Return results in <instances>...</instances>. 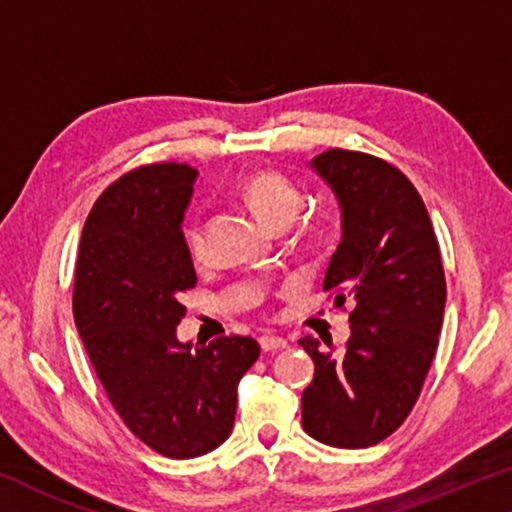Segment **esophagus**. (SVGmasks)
I'll list each match as a JSON object with an SVG mask.
<instances>
[{
	"mask_svg": "<svg viewBox=\"0 0 512 512\" xmlns=\"http://www.w3.org/2000/svg\"><path fill=\"white\" fill-rule=\"evenodd\" d=\"M259 348L264 352H278L287 348V341L283 336H262L259 338Z\"/></svg>",
	"mask_w": 512,
	"mask_h": 512,
	"instance_id": "1",
	"label": "esophagus"
}]
</instances>
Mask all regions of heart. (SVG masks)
<instances>
[{
    "label": "heart",
    "instance_id": "b5f03b06",
    "mask_svg": "<svg viewBox=\"0 0 512 512\" xmlns=\"http://www.w3.org/2000/svg\"><path fill=\"white\" fill-rule=\"evenodd\" d=\"M243 199L253 208L257 220L269 229L278 225L290 227L297 218L301 206H304V194L292 181L285 176L273 174V171H262V174L250 176L243 185ZM187 248L194 257L204 253V232L199 222H190L185 229Z\"/></svg>",
    "mask_w": 512,
    "mask_h": 512
}]
</instances>
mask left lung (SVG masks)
<instances>
[{
  "label": "left lung",
  "mask_w": 512,
  "mask_h": 512,
  "mask_svg": "<svg viewBox=\"0 0 512 512\" xmlns=\"http://www.w3.org/2000/svg\"><path fill=\"white\" fill-rule=\"evenodd\" d=\"M334 192L341 241L325 273L334 306L352 299L345 350L299 341L315 362L301 397L308 436L369 448L397 431L420 397L443 325L445 276L413 183L378 157L331 148L308 162ZM329 345V343H327Z\"/></svg>",
  "instance_id": "8db88e82"
}]
</instances>
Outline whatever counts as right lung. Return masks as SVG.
<instances>
[{
  "label": "right lung",
  "instance_id": "obj_1",
  "mask_svg": "<svg viewBox=\"0 0 512 512\" xmlns=\"http://www.w3.org/2000/svg\"><path fill=\"white\" fill-rule=\"evenodd\" d=\"M199 171L150 164L104 190L76 259L74 320L106 397L148 448L201 457L232 434L236 387L257 362L250 336L178 341L181 294L197 283L183 236Z\"/></svg>",
  "mask_w": 512,
  "mask_h": 512
}]
</instances>
